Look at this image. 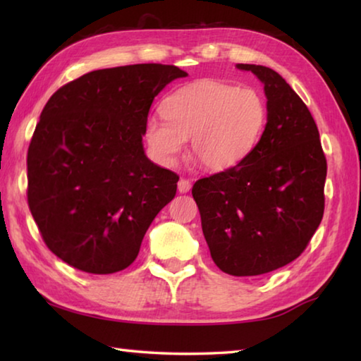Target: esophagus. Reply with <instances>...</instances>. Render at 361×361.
Returning <instances> with one entry per match:
<instances>
[{"mask_svg":"<svg viewBox=\"0 0 361 361\" xmlns=\"http://www.w3.org/2000/svg\"><path fill=\"white\" fill-rule=\"evenodd\" d=\"M189 189H191V181H189L188 178H181L178 181V191L185 194L189 191Z\"/></svg>","mask_w":361,"mask_h":361,"instance_id":"34e87169","label":"esophagus"}]
</instances>
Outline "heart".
Listing matches in <instances>:
<instances>
[{"label":"heart","mask_w":361,"mask_h":361,"mask_svg":"<svg viewBox=\"0 0 361 361\" xmlns=\"http://www.w3.org/2000/svg\"><path fill=\"white\" fill-rule=\"evenodd\" d=\"M164 118H149L145 138L164 166H173L191 138L189 151L209 170L237 166L252 151L266 124V105L252 87L202 79L183 85L162 102Z\"/></svg>","instance_id":"b5f03b06"}]
</instances>
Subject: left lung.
I'll return each mask as SVG.
<instances>
[{
    "mask_svg": "<svg viewBox=\"0 0 361 361\" xmlns=\"http://www.w3.org/2000/svg\"><path fill=\"white\" fill-rule=\"evenodd\" d=\"M264 84L267 124L237 166L194 183L212 259L235 277L296 259L323 218L326 157L317 124L290 84L267 66L239 63Z\"/></svg>",
    "mask_w": 361,
    "mask_h": 361,
    "instance_id": "obj_1",
    "label": "left lung"
}]
</instances>
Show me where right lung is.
<instances>
[{
    "instance_id": "obj_1",
    "label": "right lung",
    "mask_w": 361,
    "mask_h": 361,
    "mask_svg": "<svg viewBox=\"0 0 361 361\" xmlns=\"http://www.w3.org/2000/svg\"><path fill=\"white\" fill-rule=\"evenodd\" d=\"M175 65L95 70L46 103L27 154L30 212L47 248L71 267L114 274L135 261L180 176L152 164L143 135Z\"/></svg>"
}]
</instances>
